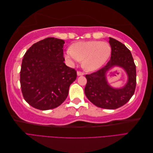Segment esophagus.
<instances>
[{
    "label": "esophagus",
    "instance_id": "obj_1",
    "mask_svg": "<svg viewBox=\"0 0 153 153\" xmlns=\"http://www.w3.org/2000/svg\"><path fill=\"white\" fill-rule=\"evenodd\" d=\"M84 75V73L81 72V71H77V75L78 76H82V75Z\"/></svg>",
    "mask_w": 153,
    "mask_h": 153
}]
</instances>
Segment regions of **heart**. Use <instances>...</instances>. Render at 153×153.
<instances>
[{"mask_svg":"<svg viewBox=\"0 0 153 153\" xmlns=\"http://www.w3.org/2000/svg\"><path fill=\"white\" fill-rule=\"evenodd\" d=\"M111 53L108 43L99 41H80L68 50L66 57L72 63L82 61V65L87 71H95L107 61Z\"/></svg>","mask_w":153,"mask_h":153,"instance_id":"obj_1","label":"heart"}]
</instances>
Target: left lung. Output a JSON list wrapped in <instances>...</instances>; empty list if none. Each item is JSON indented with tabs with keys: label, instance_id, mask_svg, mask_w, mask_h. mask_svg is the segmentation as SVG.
Masks as SVG:
<instances>
[{
	"label": "left lung",
	"instance_id": "8db88e82",
	"mask_svg": "<svg viewBox=\"0 0 153 153\" xmlns=\"http://www.w3.org/2000/svg\"><path fill=\"white\" fill-rule=\"evenodd\" d=\"M111 57L106 65L98 71L86 75L87 84L85 94L91 103L98 107L116 109L126 104L131 99L136 87V66L129 50L124 44L109 38ZM123 68L127 74L128 81L123 88L110 86L106 74L114 67Z\"/></svg>",
	"mask_w": 153,
	"mask_h": 153
}]
</instances>
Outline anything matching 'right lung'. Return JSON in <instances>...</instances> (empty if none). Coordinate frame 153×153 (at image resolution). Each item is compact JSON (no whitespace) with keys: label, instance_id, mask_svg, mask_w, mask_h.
<instances>
[{"label":"right lung","instance_id":"1","mask_svg":"<svg viewBox=\"0 0 153 153\" xmlns=\"http://www.w3.org/2000/svg\"><path fill=\"white\" fill-rule=\"evenodd\" d=\"M64 41L47 38L32 45L22 60L20 84L23 96L32 107L47 110L61 105L76 71L64 62Z\"/></svg>","mask_w":153,"mask_h":153}]
</instances>
